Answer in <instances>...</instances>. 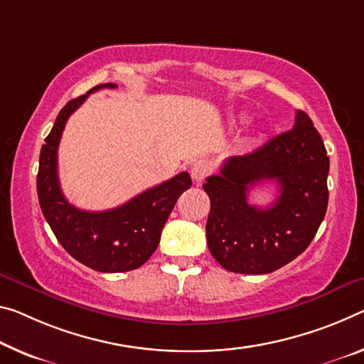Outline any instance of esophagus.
Instances as JSON below:
<instances>
[{"mask_svg":"<svg viewBox=\"0 0 364 364\" xmlns=\"http://www.w3.org/2000/svg\"><path fill=\"white\" fill-rule=\"evenodd\" d=\"M209 173H210V165H209V161H205V160L194 161L191 166V178L196 183L204 181Z\"/></svg>","mask_w":364,"mask_h":364,"instance_id":"1","label":"esophagus"}]
</instances>
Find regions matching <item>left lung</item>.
<instances>
[{"instance_id": "obj_1", "label": "left lung", "mask_w": 364, "mask_h": 364, "mask_svg": "<svg viewBox=\"0 0 364 364\" xmlns=\"http://www.w3.org/2000/svg\"><path fill=\"white\" fill-rule=\"evenodd\" d=\"M328 157L322 137L298 109L293 129L257 151L230 157L220 173L203 184L210 213L205 223L210 255L236 274H270L306 250L324 220ZM264 181L279 184V196L261 210L247 203L249 188Z\"/></svg>"}]
</instances>
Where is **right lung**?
Returning <instances> with one entry per match:
<instances>
[{
	"label": "right lung",
	"instance_id": "right-lung-1",
	"mask_svg": "<svg viewBox=\"0 0 364 364\" xmlns=\"http://www.w3.org/2000/svg\"><path fill=\"white\" fill-rule=\"evenodd\" d=\"M117 84H100L68 102L58 114L40 151L37 193L45 220L60 245L80 264L99 272L134 270L157 250L161 228L181 193L191 188L188 171L137 194L128 203L103 212H87L68 203L58 180V146L68 118L92 92Z\"/></svg>",
	"mask_w": 364,
	"mask_h": 364
}]
</instances>
